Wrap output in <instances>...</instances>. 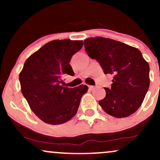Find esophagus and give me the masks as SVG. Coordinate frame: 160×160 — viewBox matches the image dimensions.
Wrapping results in <instances>:
<instances>
[{
	"instance_id": "esophagus-1",
	"label": "esophagus",
	"mask_w": 160,
	"mask_h": 160,
	"mask_svg": "<svg viewBox=\"0 0 160 160\" xmlns=\"http://www.w3.org/2000/svg\"><path fill=\"white\" fill-rule=\"evenodd\" d=\"M89 86V89H90V90H93V89H95V86Z\"/></svg>"
}]
</instances>
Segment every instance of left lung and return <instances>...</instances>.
I'll list each match as a JSON object with an SVG mask.
<instances>
[{"instance_id": "left-lung-1", "label": "left lung", "mask_w": 160, "mask_h": 160, "mask_svg": "<svg viewBox=\"0 0 160 160\" xmlns=\"http://www.w3.org/2000/svg\"><path fill=\"white\" fill-rule=\"evenodd\" d=\"M86 52L99 62L105 74L113 75L111 88L98 102L109 115L122 118L141 107L150 86V66L135 47L110 38L84 40Z\"/></svg>"}]
</instances>
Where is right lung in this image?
<instances>
[{
  "label": "right lung",
  "instance_id": "1",
  "mask_svg": "<svg viewBox=\"0 0 160 160\" xmlns=\"http://www.w3.org/2000/svg\"><path fill=\"white\" fill-rule=\"evenodd\" d=\"M82 40H54L27 58L19 74L21 91L32 111L46 123L59 125L72 119L88 86L61 85L62 77L74 75L69 64Z\"/></svg>",
  "mask_w": 160,
  "mask_h": 160
}]
</instances>
